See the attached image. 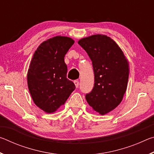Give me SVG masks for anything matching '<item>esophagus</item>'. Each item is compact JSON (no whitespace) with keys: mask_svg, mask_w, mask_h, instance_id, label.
Listing matches in <instances>:
<instances>
[{"mask_svg":"<svg viewBox=\"0 0 154 154\" xmlns=\"http://www.w3.org/2000/svg\"><path fill=\"white\" fill-rule=\"evenodd\" d=\"M74 83H75V86H76V88H78V86H79V81L75 80Z\"/></svg>","mask_w":154,"mask_h":154,"instance_id":"esophagus-1","label":"esophagus"}]
</instances>
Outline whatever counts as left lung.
<instances>
[{"instance_id":"8db88e82","label":"left lung","mask_w":154,"mask_h":154,"mask_svg":"<svg viewBox=\"0 0 154 154\" xmlns=\"http://www.w3.org/2000/svg\"><path fill=\"white\" fill-rule=\"evenodd\" d=\"M78 43L89 56L94 72V85L85 98L94 110L105 115L123 99L129 76L128 62L118 44L106 35L88 36Z\"/></svg>"}]
</instances>
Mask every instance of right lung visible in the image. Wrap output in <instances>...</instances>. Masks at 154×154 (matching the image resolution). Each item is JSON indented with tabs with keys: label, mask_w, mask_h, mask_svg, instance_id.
Listing matches in <instances>:
<instances>
[{
	"label": "right lung",
	"mask_w": 154,
	"mask_h": 154,
	"mask_svg": "<svg viewBox=\"0 0 154 154\" xmlns=\"http://www.w3.org/2000/svg\"><path fill=\"white\" fill-rule=\"evenodd\" d=\"M71 38L56 36L43 41L31 60L27 74L28 87L35 105L51 113L64 105L75 89L66 78L64 56L73 45Z\"/></svg>",
	"instance_id": "obj_1"
}]
</instances>
